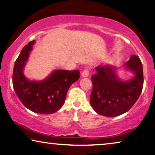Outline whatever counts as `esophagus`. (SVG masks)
<instances>
[{"instance_id":"obj_1","label":"esophagus","mask_w":155,"mask_h":155,"mask_svg":"<svg viewBox=\"0 0 155 155\" xmlns=\"http://www.w3.org/2000/svg\"><path fill=\"white\" fill-rule=\"evenodd\" d=\"M82 77H87V76L90 75V69L89 68H85L83 70V71L82 72Z\"/></svg>"}]
</instances>
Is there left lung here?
<instances>
[{
    "label": "left lung",
    "instance_id": "left-lung-1",
    "mask_svg": "<svg viewBox=\"0 0 155 155\" xmlns=\"http://www.w3.org/2000/svg\"><path fill=\"white\" fill-rule=\"evenodd\" d=\"M126 65L135 75L126 82L118 79L111 67L96 68L97 73L91 77L93 87L90 104L97 114L107 117L121 115L138 99L144 82L143 64L138 56L132 55Z\"/></svg>",
    "mask_w": 155,
    "mask_h": 155
}]
</instances>
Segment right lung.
Listing matches in <instances>:
<instances>
[{"label": "right lung", "mask_w": 155, "mask_h": 155, "mask_svg": "<svg viewBox=\"0 0 155 155\" xmlns=\"http://www.w3.org/2000/svg\"><path fill=\"white\" fill-rule=\"evenodd\" d=\"M34 43L35 40L24 46L17 58L12 73V85L25 107L35 113L51 114L62 107L70 86L79 79L80 71L58 70L43 81H29L22 71Z\"/></svg>", "instance_id": "add662e5"}]
</instances>
